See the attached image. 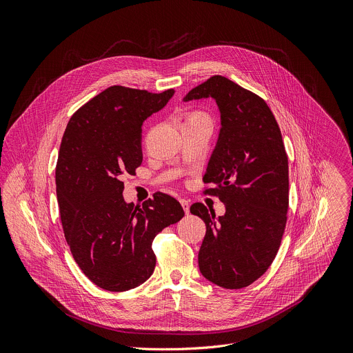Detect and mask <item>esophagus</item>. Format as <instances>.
Returning <instances> with one entry per match:
<instances>
[{
	"instance_id": "obj_1",
	"label": "esophagus",
	"mask_w": 353,
	"mask_h": 353,
	"mask_svg": "<svg viewBox=\"0 0 353 353\" xmlns=\"http://www.w3.org/2000/svg\"><path fill=\"white\" fill-rule=\"evenodd\" d=\"M179 203H181V205H182V208H183V211H185V214H189V208H190L189 201L185 200V199H181Z\"/></svg>"
}]
</instances>
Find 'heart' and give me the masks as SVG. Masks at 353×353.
<instances>
[{
    "label": "heart",
    "mask_w": 353,
    "mask_h": 353,
    "mask_svg": "<svg viewBox=\"0 0 353 353\" xmlns=\"http://www.w3.org/2000/svg\"><path fill=\"white\" fill-rule=\"evenodd\" d=\"M196 115H201V114H194V115H192V117H196ZM192 117H190V118H192Z\"/></svg>",
    "instance_id": "heart-1"
}]
</instances>
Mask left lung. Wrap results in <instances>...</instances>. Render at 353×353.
<instances>
[{
	"mask_svg": "<svg viewBox=\"0 0 353 353\" xmlns=\"http://www.w3.org/2000/svg\"><path fill=\"white\" fill-rule=\"evenodd\" d=\"M214 99L221 129L210 157L207 194L225 204L216 217L201 203L190 213L205 224L199 268L210 283L241 290L271 265L283 239L290 203L288 156L267 103L235 82L214 75L192 89L183 101Z\"/></svg>",
	"mask_w": 353,
	"mask_h": 353,
	"instance_id": "8db88e82",
	"label": "left lung"
}]
</instances>
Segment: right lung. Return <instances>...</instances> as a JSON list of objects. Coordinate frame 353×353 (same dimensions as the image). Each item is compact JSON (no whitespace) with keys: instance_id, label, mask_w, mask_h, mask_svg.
I'll list each match as a JSON object with an SVG mask.
<instances>
[{"instance_id":"right-lung-1","label":"right lung","mask_w":353,"mask_h":353,"mask_svg":"<svg viewBox=\"0 0 353 353\" xmlns=\"http://www.w3.org/2000/svg\"><path fill=\"white\" fill-rule=\"evenodd\" d=\"M111 86L70 117L59 148L55 183L65 239L97 287L123 292L154 271L153 239L178 223L183 208L157 192L142 205L123 200L122 175L142 164V125L174 96Z\"/></svg>"}]
</instances>
